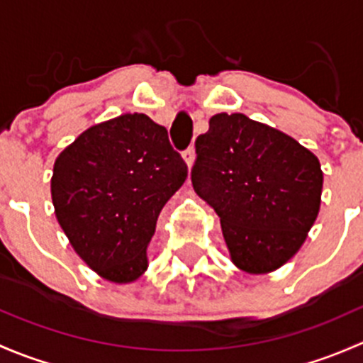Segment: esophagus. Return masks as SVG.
I'll return each instance as SVG.
<instances>
[{"label": "esophagus", "mask_w": 363, "mask_h": 363, "mask_svg": "<svg viewBox=\"0 0 363 363\" xmlns=\"http://www.w3.org/2000/svg\"><path fill=\"white\" fill-rule=\"evenodd\" d=\"M182 158H184L186 164H188V168H189V170H191L193 163H195V158H196V155H195V149H193V147H189L188 151H184V155H182Z\"/></svg>", "instance_id": "esophagus-1"}]
</instances>
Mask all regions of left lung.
<instances>
[{
	"label": "left lung",
	"mask_w": 363,
	"mask_h": 363,
	"mask_svg": "<svg viewBox=\"0 0 363 363\" xmlns=\"http://www.w3.org/2000/svg\"><path fill=\"white\" fill-rule=\"evenodd\" d=\"M195 149L193 188L219 216L233 265L269 274L290 262L320 212V160L244 113L212 116Z\"/></svg>",
	"instance_id": "8db88e82"
}]
</instances>
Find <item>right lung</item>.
I'll return each instance as SVG.
<instances>
[{"label":"right lung","mask_w":363,"mask_h":363,"mask_svg":"<svg viewBox=\"0 0 363 363\" xmlns=\"http://www.w3.org/2000/svg\"><path fill=\"white\" fill-rule=\"evenodd\" d=\"M188 167L145 113H123L80 133L56 158L54 212L77 255L104 279L126 284L147 270V246Z\"/></svg>","instance_id":"obj_1"}]
</instances>
